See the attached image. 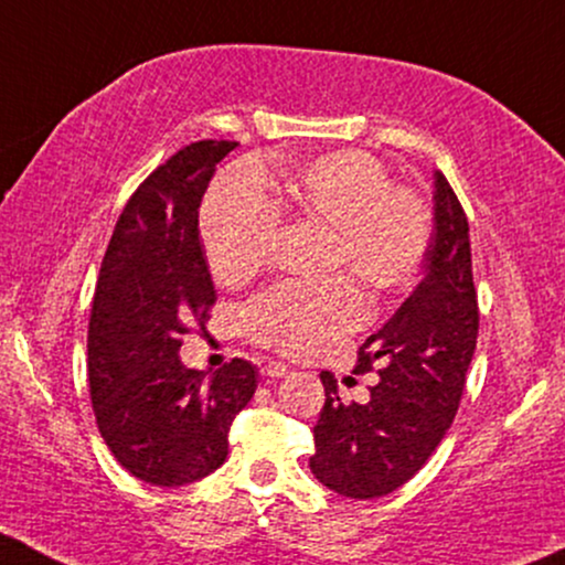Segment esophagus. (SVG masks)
Instances as JSON below:
<instances>
[{"instance_id":"34e87169","label":"esophagus","mask_w":565,"mask_h":565,"mask_svg":"<svg viewBox=\"0 0 565 565\" xmlns=\"http://www.w3.org/2000/svg\"><path fill=\"white\" fill-rule=\"evenodd\" d=\"M260 373L266 377H284V375H289L291 370H289V365H284V362H263Z\"/></svg>"}]
</instances>
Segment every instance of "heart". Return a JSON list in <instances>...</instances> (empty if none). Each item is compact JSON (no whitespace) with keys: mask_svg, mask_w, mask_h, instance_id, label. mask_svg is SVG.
Wrapping results in <instances>:
<instances>
[{"mask_svg":"<svg viewBox=\"0 0 565 565\" xmlns=\"http://www.w3.org/2000/svg\"><path fill=\"white\" fill-rule=\"evenodd\" d=\"M270 184L278 205L253 171H232L205 198L200 232L218 281L242 284L268 266L281 232L278 207L328 230L323 274L352 276L373 297L398 295L417 278L430 242V213L417 192L396 188L375 156L331 151ZM365 316L360 289L335 276L266 291L245 307L242 326L263 347L312 356L360 328Z\"/></svg>","mask_w":565,"mask_h":565,"instance_id":"heart-1","label":"heart"}]
</instances>
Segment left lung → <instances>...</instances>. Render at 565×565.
Listing matches in <instances>:
<instances>
[{
    "label": "left lung",
    "instance_id": "8db88e82",
    "mask_svg": "<svg viewBox=\"0 0 565 565\" xmlns=\"http://www.w3.org/2000/svg\"><path fill=\"white\" fill-rule=\"evenodd\" d=\"M433 200L423 278L360 347L356 370L381 377L370 385V402L344 404L333 375H320L326 404L312 427L310 469L339 495L367 501L402 488L425 467L459 409L480 331L469 221L440 171Z\"/></svg>",
    "mask_w": 565,
    "mask_h": 565
}]
</instances>
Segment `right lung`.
<instances>
[{
  "label": "right lung",
  "instance_id": "right-lung-1",
  "mask_svg": "<svg viewBox=\"0 0 565 565\" xmlns=\"http://www.w3.org/2000/svg\"><path fill=\"white\" fill-rule=\"evenodd\" d=\"M232 140L184 146L127 200L106 247L88 323V383L98 433L122 467L159 488L224 463L230 427L258 370L232 360L211 377L182 365V335L216 302L198 209Z\"/></svg>",
  "mask_w": 565,
  "mask_h": 565
}]
</instances>
